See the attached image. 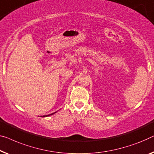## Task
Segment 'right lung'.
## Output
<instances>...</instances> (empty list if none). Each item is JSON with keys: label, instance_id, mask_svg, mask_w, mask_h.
Here are the masks:
<instances>
[{"label": "right lung", "instance_id": "add662e5", "mask_svg": "<svg viewBox=\"0 0 154 154\" xmlns=\"http://www.w3.org/2000/svg\"><path fill=\"white\" fill-rule=\"evenodd\" d=\"M53 113H52V114H51V115H46V116H43V117H47V116H48V115H53Z\"/></svg>", "mask_w": 154, "mask_h": 154}]
</instances>
